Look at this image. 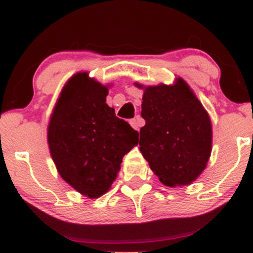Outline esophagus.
I'll return each instance as SVG.
<instances>
[{
    "label": "esophagus",
    "mask_w": 253,
    "mask_h": 253,
    "mask_svg": "<svg viewBox=\"0 0 253 253\" xmlns=\"http://www.w3.org/2000/svg\"><path fill=\"white\" fill-rule=\"evenodd\" d=\"M129 124H130V126L133 127V128L139 130V128H140L141 126H144V120L140 117H139V115H136L134 119H132V120L129 121Z\"/></svg>",
    "instance_id": "esophagus-1"
}]
</instances>
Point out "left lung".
Segmentation results:
<instances>
[{
	"instance_id": "1",
	"label": "left lung",
	"mask_w": 253,
	"mask_h": 253,
	"mask_svg": "<svg viewBox=\"0 0 253 253\" xmlns=\"http://www.w3.org/2000/svg\"><path fill=\"white\" fill-rule=\"evenodd\" d=\"M138 88L144 85L135 83ZM140 152L168 187L188 185L206 169L211 152L208 113L182 78L144 89Z\"/></svg>"
}]
</instances>
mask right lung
Here are the masks:
<instances>
[{"instance_id":"1","label":"right lung","mask_w":253,"mask_h":253,"mask_svg":"<svg viewBox=\"0 0 253 253\" xmlns=\"http://www.w3.org/2000/svg\"><path fill=\"white\" fill-rule=\"evenodd\" d=\"M108 88L78 72L64 85L52 113L47 141L56 168L78 193L96 199L117 178L139 133L106 103Z\"/></svg>"}]
</instances>
